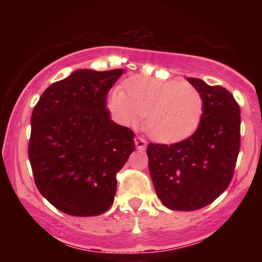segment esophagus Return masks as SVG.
Listing matches in <instances>:
<instances>
[{
    "label": "esophagus",
    "mask_w": 262,
    "mask_h": 262,
    "mask_svg": "<svg viewBox=\"0 0 262 262\" xmlns=\"http://www.w3.org/2000/svg\"><path fill=\"white\" fill-rule=\"evenodd\" d=\"M134 143H135V146H137L138 150H145L146 140L144 139L143 137H139V135H137V137L134 138Z\"/></svg>",
    "instance_id": "obj_1"
}]
</instances>
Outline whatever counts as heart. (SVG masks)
Instances as JSON below:
<instances>
[{
  "instance_id": "b5f03b06",
  "label": "heart",
  "mask_w": 262,
  "mask_h": 262,
  "mask_svg": "<svg viewBox=\"0 0 262 262\" xmlns=\"http://www.w3.org/2000/svg\"><path fill=\"white\" fill-rule=\"evenodd\" d=\"M125 93L114 90L110 107L119 122L137 125L146 116L145 128L162 143L181 141L196 132L203 113V98L191 83L134 76L124 82Z\"/></svg>"
}]
</instances>
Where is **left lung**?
Here are the masks:
<instances>
[{"label": "left lung", "mask_w": 262, "mask_h": 262, "mask_svg": "<svg viewBox=\"0 0 262 262\" xmlns=\"http://www.w3.org/2000/svg\"><path fill=\"white\" fill-rule=\"evenodd\" d=\"M187 81L203 98L200 125L179 143H150L149 171L156 194L172 210L208 206L233 179L240 150V108L233 95L194 77Z\"/></svg>", "instance_id": "obj_1"}]
</instances>
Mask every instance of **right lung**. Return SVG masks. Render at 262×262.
Returning <instances> with one entry per match:
<instances>
[{
  "label": "right lung",
  "instance_id": "obj_1",
  "mask_svg": "<svg viewBox=\"0 0 262 262\" xmlns=\"http://www.w3.org/2000/svg\"><path fill=\"white\" fill-rule=\"evenodd\" d=\"M123 73L80 69L48 87L33 110L28 156L35 185L66 214L110 209L117 172L134 151L133 130L114 123L106 108Z\"/></svg>",
  "mask_w": 262,
  "mask_h": 262
}]
</instances>
